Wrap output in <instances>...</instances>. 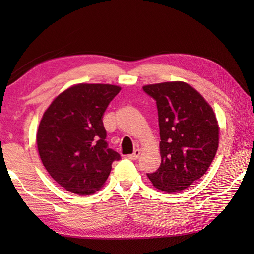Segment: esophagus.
<instances>
[{"label":"esophagus","instance_id":"esophagus-1","mask_svg":"<svg viewBox=\"0 0 254 254\" xmlns=\"http://www.w3.org/2000/svg\"><path fill=\"white\" fill-rule=\"evenodd\" d=\"M141 152H142V149H141V148H137V149L134 150L133 154L128 155L127 157L130 158V159H132V160H136V159L139 157V155H141Z\"/></svg>","mask_w":254,"mask_h":254}]
</instances>
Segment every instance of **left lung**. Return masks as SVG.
Segmentation results:
<instances>
[{
  "instance_id": "obj_1",
  "label": "left lung",
  "mask_w": 254,
  "mask_h": 254,
  "mask_svg": "<svg viewBox=\"0 0 254 254\" xmlns=\"http://www.w3.org/2000/svg\"><path fill=\"white\" fill-rule=\"evenodd\" d=\"M158 109L161 164L147 174L167 193L185 190L199 179L216 155L219 127L213 108L198 91L181 80L143 86Z\"/></svg>"
}]
</instances>
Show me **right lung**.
<instances>
[{"label":"right lung","mask_w":254,"mask_h":254,"mask_svg":"<svg viewBox=\"0 0 254 254\" xmlns=\"http://www.w3.org/2000/svg\"><path fill=\"white\" fill-rule=\"evenodd\" d=\"M121 90L110 84H75L59 94L41 118L37 147L49 175L78 195L104 187L120 155L108 148L102 116Z\"/></svg>","instance_id":"add662e5"}]
</instances>
